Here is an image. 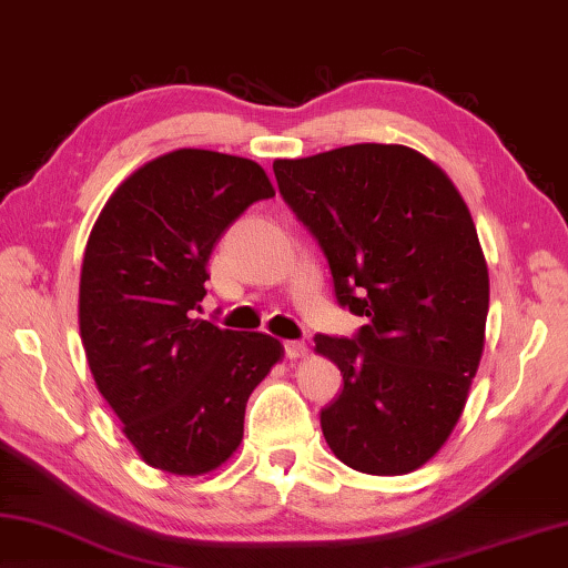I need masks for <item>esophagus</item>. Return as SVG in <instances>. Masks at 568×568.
Listing matches in <instances>:
<instances>
[{"label": "esophagus", "mask_w": 568, "mask_h": 568, "mask_svg": "<svg viewBox=\"0 0 568 568\" xmlns=\"http://www.w3.org/2000/svg\"><path fill=\"white\" fill-rule=\"evenodd\" d=\"M306 344L304 342H284V354L286 359H302V356H306Z\"/></svg>", "instance_id": "1"}]
</instances>
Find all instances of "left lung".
<instances>
[{"mask_svg": "<svg viewBox=\"0 0 568 568\" xmlns=\"http://www.w3.org/2000/svg\"><path fill=\"white\" fill-rule=\"evenodd\" d=\"M274 176L329 262L336 304L366 322L314 336L344 376L324 439L356 471L419 469L459 422L484 352L489 272L469 209L402 144L276 159Z\"/></svg>", "mask_w": 568, "mask_h": 568, "instance_id": "left-lung-1", "label": "left lung"}]
</instances>
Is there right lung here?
I'll return each mask as SVG.
<instances>
[{
    "instance_id": "obj_1",
    "label": "right lung",
    "mask_w": 568,
    "mask_h": 568,
    "mask_svg": "<svg viewBox=\"0 0 568 568\" xmlns=\"http://www.w3.org/2000/svg\"><path fill=\"white\" fill-rule=\"evenodd\" d=\"M268 196L252 159L176 149L136 169L89 234L79 282L89 369L126 439L162 471L222 466L244 436L248 394L284 354L272 336L196 316L216 242Z\"/></svg>"
}]
</instances>
